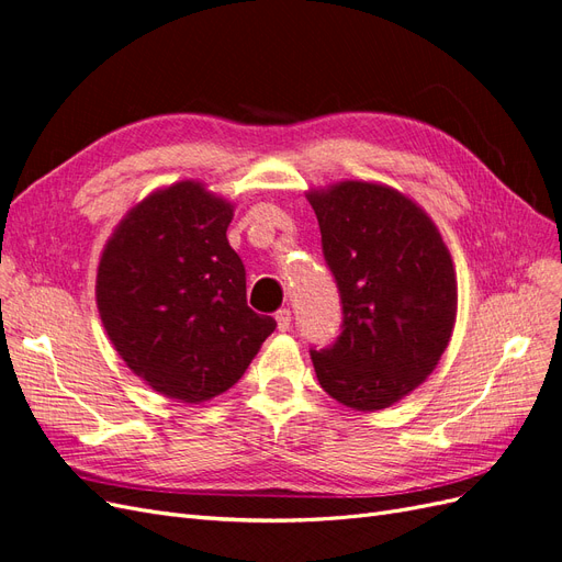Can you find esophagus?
<instances>
[{"label":"esophagus","instance_id":"obj_1","mask_svg":"<svg viewBox=\"0 0 562 562\" xmlns=\"http://www.w3.org/2000/svg\"><path fill=\"white\" fill-rule=\"evenodd\" d=\"M277 328L281 330V333H285V330H291V321H293V316H291V310H279L277 312Z\"/></svg>","mask_w":562,"mask_h":562}]
</instances>
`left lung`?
<instances>
[{
	"mask_svg": "<svg viewBox=\"0 0 562 562\" xmlns=\"http://www.w3.org/2000/svg\"><path fill=\"white\" fill-rule=\"evenodd\" d=\"M345 330L312 351L318 384L351 411L398 403L436 370L457 321V271L417 201L372 180L307 192Z\"/></svg>",
	"mask_w": 562,
	"mask_h": 562,
	"instance_id": "obj_1",
	"label": "left lung"
}]
</instances>
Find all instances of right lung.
Segmentation results:
<instances>
[{
    "instance_id": "obj_1",
    "label": "right lung",
    "mask_w": 562,
    "mask_h": 562,
    "mask_svg": "<svg viewBox=\"0 0 562 562\" xmlns=\"http://www.w3.org/2000/svg\"><path fill=\"white\" fill-rule=\"evenodd\" d=\"M232 217V201L180 180L135 203L100 252L95 304L112 347L178 403L225 394L277 328L248 307Z\"/></svg>"
}]
</instances>
